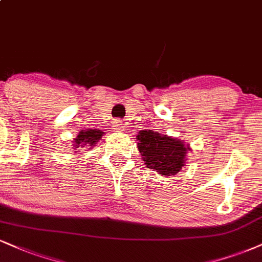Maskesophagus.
I'll return each instance as SVG.
<instances>
[{
  "label": "esophagus",
  "instance_id": "34e87169",
  "mask_svg": "<svg viewBox=\"0 0 262 262\" xmlns=\"http://www.w3.org/2000/svg\"><path fill=\"white\" fill-rule=\"evenodd\" d=\"M115 124H116L115 128H113V129H115V132H122L123 130V127H124V125L122 124L121 121H117L115 123Z\"/></svg>",
  "mask_w": 262,
  "mask_h": 262
}]
</instances>
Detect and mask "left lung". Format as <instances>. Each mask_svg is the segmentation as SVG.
<instances>
[{
	"label": "left lung",
	"mask_w": 262,
	"mask_h": 262,
	"mask_svg": "<svg viewBox=\"0 0 262 262\" xmlns=\"http://www.w3.org/2000/svg\"><path fill=\"white\" fill-rule=\"evenodd\" d=\"M138 149L147 168L155 169L163 177L174 176L184 166L189 145L168 135L152 130H141L138 134Z\"/></svg>",
	"instance_id": "obj_1"
}]
</instances>
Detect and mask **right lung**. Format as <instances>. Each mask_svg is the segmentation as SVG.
<instances>
[{
  "instance_id": "1",
  "label": "right lung",
  "mask_w": 262,
  "mask_h": 262,
  "mask_svg": "<svg viewBox=\"0 0 262 262\" xmlns=\"http://www.w3.org/2000/svg\"><path fill=\"white\" fill-rule=\"evenodd\" d=\"M103 132L100 130V129H86V130H80L79 135L75 138L73 141L74 150L79 151L80 146L81 147H91L94 146L97 141H99L101 138H102ZM75 151V152H78Z\"/></svg>"
}]
</instances>
